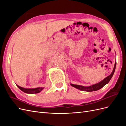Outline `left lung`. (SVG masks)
Returning a JSON list of instances; mask_svg holds the SVG:
<instances>
[{"mask_svg": "<svg viewBox=\"0 0 126 126\" xmlns=\"http://www.w3.org/2000/svg\"><path fill=\"white\" fill-rule=\"evenodd\" d=\"M116 63H115V66H114L113 69L111 74H110L109 76H108V77L105 78L104 79H103L100 82L96 83V84L89 86V87H85V86H82L80 85H74V84H72V83H70V85L72 87L76 88L80 90H82V91H89V92H90V91H97L99 89H101V88H102L105 85H106L107 83H108L109 82L110 79H111L112 77L113 76L114 72H115V70L116 69Z\"/></svg>", "mask_w": 126, "mask_h": 126, "instance_id": "1", "label": "left lung"}]
</instances>
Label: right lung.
Masks as SVG:
<instances>
[{"mask_svg": "<svg viewBox=\"0 0 126 126\" xmlns=\"http://www.w3.org/2000/svg\"><path fill=\"white\" fill-rule=\"evenodd\" d=\"M17 87L19 88L21 91H23V92L27 93V94H37L40 93V91L43 90L44 88L43 87H38L36 88H32V89H28V88H22L21 87L17 85Z\"/></svg>", "mask_w": 126, "mask_h": 126, "instance_id": "1", "label": "right lung"}]
</instances>
